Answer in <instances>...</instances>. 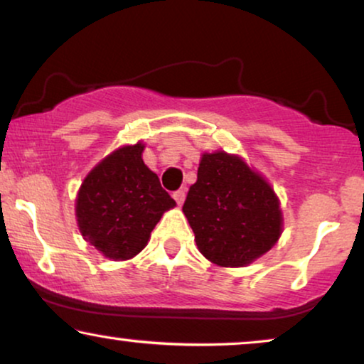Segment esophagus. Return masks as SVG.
Instances as JSON below:
<instances>
[{"label":"esophagus","mask_w":364,"mask_h":364,"mask_svg":"<svg viewBox=\"0 0 364 364\" xmlns=\"http://www.w3.org/2000/svg\"><path fill=\"white\" fill-rule=\"evenodd\" d=\"M173 198H174V201L178 203V206H181L183 203H185V198H186V193L183 191V190H178V191H174L173 193Z\"/></svg>","instance_id":"esophagus-1"}]
</instances>
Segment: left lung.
I'll use <instances>...</instances> for the list:
<instances>
[{
    "mask_svg": "<svg viewBox=\"0 0 364 364\" xmlns=\"http://www.w3.org/2000/svg\"><path fill=\"white\" fill-rule=\"evenodd\" d=\"M183 213L200 253L225 268H241L279 240L283 215L269 183L243 159L225 151L205 153Z\"/></svg>",
    "mask_w": 364,
    "mask_h": 364,
    "instance_id": "8db88e82",
    "label": "left lung"
}]
</instances>
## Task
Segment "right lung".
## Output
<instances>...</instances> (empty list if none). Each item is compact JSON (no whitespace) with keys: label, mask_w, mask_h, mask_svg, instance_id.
<instances>
[{"label":"right lung","mask_w":364,"mask_h":364,"mask_svg":"<svg viewBox=\"0 0 364 364\" xmlns=\"http://www.w3.org/2000/svg\"><path fill=\"white\" fill-rule=\"evenodd\" d=\"M144 144L118 148L85 178L76 198L83 238L114 261L136 256L148 245L163 213L176 203L146 164Z\"/></svg>","instance_id":"add662e5"}]
</instances>
